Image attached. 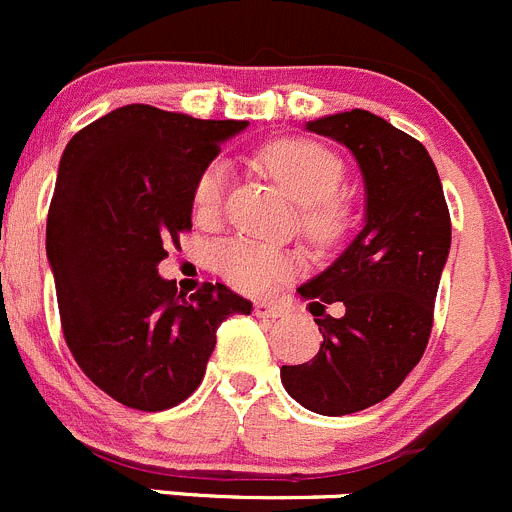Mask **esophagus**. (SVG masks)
Returning a JSON list of instances; mask_svg holds the SVG:
<instances>
[{
  "mask_svg": "<svg viewBox=\"0 0 512 512\" xmlns=\"http://www.w3.org/2000/svg\"><path fill=\"white\" fill-rule=\"evenodd\" d=\"M255 315L267 317V320H275V317L287 315V307L282 305V302H275V300H260V302H255Z\"/></svg>",
  "mask_w": 512,
  "mask_h": 512,
  "instance_id": "1",
  "label": "esophagus"
}]
</instances>
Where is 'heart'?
<instances>
[{
	"label": "heart",
	"instance_id": "obj_1",
	"mask_svg": "<svg viewBox=\"0 0 512 512\" xmlns=\"http://www.w3.org/2000/svg\"><path fill=\"white\" fill-rule=\"evenodd\" d=\"M265 170L290 192L302 207V227L315 240L335 235L340 210L335 192L342 180V165L332 152L315 142L282 140L262 152ZM230 170L225 162H212L195 182L192 210L200 222H215L225 202ZM295 270V257L287 250L257 240H230L220 250V272L232 287L262 292L275 287Z\"/></svg>",
	"mask_w": 512,
	"mask_h": 512
}]
</instances>
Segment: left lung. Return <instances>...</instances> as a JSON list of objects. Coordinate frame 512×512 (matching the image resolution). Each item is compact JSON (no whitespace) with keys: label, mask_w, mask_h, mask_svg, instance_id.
<instances>
[{"label":"left lung","mask_w":512,"mask_h":512,"mask_svg":"<svg viewBox=\"0 0 512 512\" xmlns=\"http://www.w3.org/2000/svg\"><path fill=\"white\" fill-rule=\"evenodd\" d=\"M305 130L345 147L365 187L360 232L297 287L320 325V352L280 367L292 400L335 418L388 398L423 357L450 255V215L428 150L388 119L350 109L305 122ZM327 304L343 315L327 316Z\"/></svg>","instance_id":"8db88e82"}]
</instances>
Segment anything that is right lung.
Listing matches in <instances>:
<instances>
[{
	"label": "right lung",
	"mask_w": 512,
	"mask_h": 512,
	"mask_svg": "<svg viewBox=\"0 0 512 512\" xmlns=\"http://www.w3.org/2000/svg\"><path fill=\"white\" fill-rule=\"evenodd\" d=\"M245 130L240 119L127 104L64 147L47 217L64 340L84 375L127 408L157 413L190 398L220 322L252 312L222 282L187 300L157 270L192 227L197 177Z\"/></svg>",
	"instance_id": "right-lung-1"
}]
</instances>
